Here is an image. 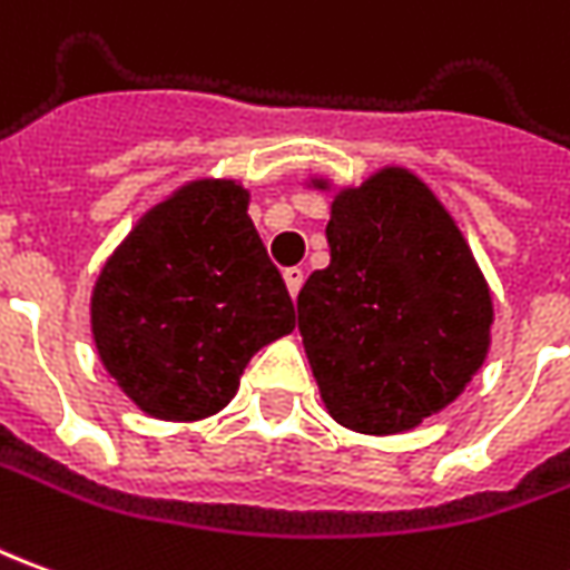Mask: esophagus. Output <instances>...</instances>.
<instances>
[{
    "label": "esophagus",
    "instance_id": "1",
    "mask_svg": "<svg viewBox=\"0 0 570 570\" xmlns=\"http://www.w3.org/2000/svg\"><path fill=\"white\" fill-rule=\"evenodd\" d=\"M302 281H305V272L302 268H286L284 272V284L286 289H289V296L296 298L298 289H302Z\"/></svg>",
    "mask_w": 570,
    "mask_h": 570
}]
</instances>
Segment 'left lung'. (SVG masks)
Returning <instances> with one entry per match:
<instances>
[{"label": "left lung", "instance_id": "1", "mask_svg": "<svg viewBox=\"0 0 570 570\" xmlns=\"http://www.w3.org/2000/svg\"><path fill=\"white\" fill-rule=\"evenodd\" d=\"M330 190V178H312ZM330 265L298 289L321 401L352 432L395 435L453 404L491 348L493 298L435 190L385 166L333 194Z\"/></svg>", "mask_w": 570, "mask_h": 570}]
</instances>
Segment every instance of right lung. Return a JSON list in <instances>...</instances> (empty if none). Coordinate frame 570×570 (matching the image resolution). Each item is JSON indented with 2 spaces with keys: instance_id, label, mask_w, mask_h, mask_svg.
Wrapping results in <instances>:
<instances>
[{
  "instance_id": "add662e5",
  "label": "right lung",
  "mask_w": 570,
  "mask_h": 570,
  "mask_svg": "<svg viewBox=\"0 0 570 570\" xmlns=\"http://www.w3.org/2000/svg\"><path fill=\"white\" fill-rule=\"evenodd\" d=\"M246 209L249 190L234 178L188 181L138 218L95 281L98 357L154 420L228 407L249 357L296 326Z\"/></svg>"
}]
</instances>
